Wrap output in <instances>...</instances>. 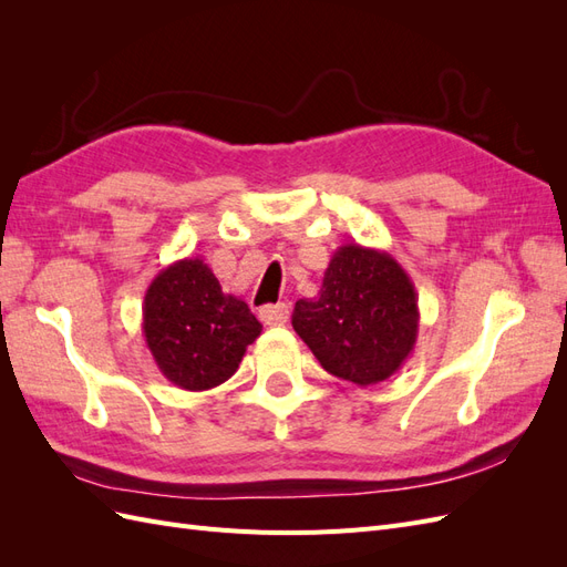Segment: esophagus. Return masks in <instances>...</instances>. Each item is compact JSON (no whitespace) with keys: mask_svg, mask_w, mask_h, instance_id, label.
<instances>
[{"mask_svg":"<svg viewBox=\"0 0 567 567\" xmlns=\"http://www.w3.org/2000/svg\"><path fill=\"white\" fill-rule=\"evenodd\" d=\"M260 321L265 323V326H281V323H286L288 321V317H290V307L286 305V302H279V305H265L262 310H260Z\"/></svg>","mask_w":567,"mask_h":567,"instance_id":"1","label":"esophagus"}]
</instances>
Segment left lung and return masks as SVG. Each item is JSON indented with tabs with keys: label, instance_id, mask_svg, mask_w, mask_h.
Instances as JSON below:
<instances>
[{
	"label": "left lung",
	"instance_id": "8db88e82",
	"mask_svg": "<svg viewBox=\"0 0 567 567\" xmlns=\"http://www.w3.org/2000/svg\"><path fill=\"white\" fill-rule=\"evenodd\" d=\"M419 296L385 250L340 246L317 298L296 302L293 329L342 381L375 385L402 369L419 338Z\"/></svg>",
	"mask_w": 567,
	"mask_h": 567
}]
</instances>
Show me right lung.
I'll use <instances>...</instances> for the list:
<instances>
[{
    "label": "right lung",
    "mask_w": 567,
    "mask_h": 567,
    "mask_svg": "<svg viewBox=\"0 0 567 567\" xmlns=\"http://www.w3.org/2000/svg\"><path fill=\"white\" fill-rule=\"evenodd\" d=\"M142 312L153 362L169 383L192 392L229 381L246 348L262 333L248 305L225 293L200 257H184L158 271Z\"/></svg>",
    "instance_id": "add662e5"
}]
</instances>
